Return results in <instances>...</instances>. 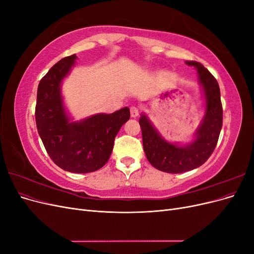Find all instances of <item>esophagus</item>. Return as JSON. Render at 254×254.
<instances>
[{
	"instance_id": "esophagus-1",
	"label": "esophagus",
	"mask_w": 254,
	"mask_h": 254,
	"mask_svg": "<svg viewBox=\"0 0 254 254\" xmlns=\"http://www.w3.org/2000/svg\"><path fill=\"white\" fill-rule=\"evenodd\" d=\"M130 114H131V118H136L137 115H139V109L134 106L130 107Z\"/></svg>"
}]
</instances>
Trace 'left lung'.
Instances as JSON below:
<instances>
[{
	"label": "left lung",
	"mask_w": 254,
	"mask_h": 254,
	"mask_svg": "<svg viewBox=\"0 0 254 254\" xmlns=\"http://www.w3.org/2000/svg\"><path fill=\"white\" fill-rule=\"evenodd\" d=\"M197 68L205 96V115L197 129L196 139L184 147L171 144L160 136L146 115L139 121L144 151L149 163L161 172L179 174L202 165L216 147L222 127V105L217 80L197 61H187Z\"/></svg>",
	"instance_id": "8db88e82"
}]
</instances>
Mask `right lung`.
I'll use <instances>...</instances> for the list:
<instances>
[{"mask_svg": "<svg viewBox=\"0 0 254 254\" xmlns=\"http://www.w3.org/2000/svg\"><path fill=\"white\" fill-rule=\"evenodd\" d=\"M77 58L59 60L38 86L36 125L53 162L71 173L86 174L102 168L110 158L119 130L130 119L125 107L111 114H96L81 122L68 121L60 93V83Z\"/></svg>", "mask_w": 254, "mask_h": 254, "instance_id": "obj_1", "label": "right lung"}]
</instances>
